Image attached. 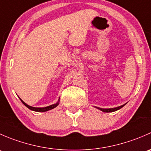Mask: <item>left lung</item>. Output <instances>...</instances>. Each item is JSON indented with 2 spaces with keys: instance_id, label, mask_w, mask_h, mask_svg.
I'll return each mask as SVG.
<instances>
[{
  "instance_id": "8db88e82",
  "label": "left lung",
  "mask_w": 151,
  "mask_h": 151,
  "mask_svg": "<svg viewBox=\"0 0 151 151\" xmlns=\"http://www.w3.org/2000/svg\"><path fill=\"white\" fill-rule=\"evenodd\" d=\"M125 104L121 105V106H118V107L109 108V109H103V108H99V107H96V108H97V109H100V110L102 111V112H115V111H117V110H118V109H120L121 108H122L123 106H125Z\"/></svg>"
}]
</instances>
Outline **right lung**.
<instances>
[{"label":"right lung","instance_id":"1","mask_svg":"<svg viewBox=\"0 0 151 151\" xmlns=\"http://www.w3.org/2000/svg\"><path fill=\"white\" fill-rule=\"evenodd\" d=\"M19 99L21 100V101L22 102V104L25 105V106H27V107L28 108V109H30V110H33V111H35V112H47V111L48 110H50V109H54L55 107H56V106H58V105L59 104V101H60V100L58 99V101L56 104H52L50 105V106H46V107H33V106H29L26 104V103L24 102L23 101H22V99H21L20 98H19Z\"/></svg>","mask_w":151,"mask_h":151}]
</instances>
